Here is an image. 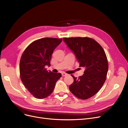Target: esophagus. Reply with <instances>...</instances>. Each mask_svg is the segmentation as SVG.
<instances>
[{"mask_svg": "<svg viewBox=\"0 0 128 128\" xmlns=\"http://www.w3.org/2000/svg\"><path fill=\"white\" fill-rule=\"evenodd\" d=\"M62 76H66V75H68V74L65 73H64V72H63V73H62Z\"/></svg>", "mask_w": 128, "mask_h": 128, "instance_id": "1", "label": "esophagus"}]
</instances>
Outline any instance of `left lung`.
<instances>
[{
    "instance_id": "left-lung-1",
    "label": "left lung",
    "mask_w": 128,
    "mask_h": 128,
    "mask_svg": "<svg viewBox=\"0 0 128 128\" xmlns=\"http://www.w3.org/2000/svg\"><path fill=\"white\" fill-rule=\"evenodd\" d=\"M68 46L75 54L80 67L85 68L84 74L69 86L70 92L78 98L87 99L97 93L106 80L108 70L107 56L102 46L87 37L64 38Z\"/></svg>"
}]
</instances>
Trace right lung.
Returning a JSON list of instances; mask_svg holds the SVG:
<instances>
[{"instance_id": "add662e5", "label": "right lung", "mask_w": 128, "mask_h": 128, "mask_svg": "<svg viewBox=\"0 0 128 128\" xmlns=\"http://www.w3.org/2000/svg\"><path fill=\"white\" fill-rule=\"evenodd\" d=\"M62 38H42L32 42L23 52L19 65L20 78L27 90L37 99H43L53 92L62 76L45 68L50 66L52 54Z\"/></svg>"}]
</instances>
